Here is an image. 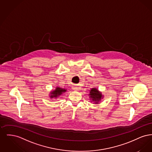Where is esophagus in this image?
<instances>
[{
  "label": "esophagus",
  "instance_id": "1",
  "mask_svg": "<svg viewBox=\"0 0 152 152\" xmlns=\"http://www.w3.org/2000/svg\"><path fill=\"white\" fill-rule=\"evenodd\" d=\"M73 89L74 91H77L79 90V88H78V87H77L74 86V87H73Z\"/></svg>",
  "mask_w": 152,
  "mask_h": 152
}]
</instances>
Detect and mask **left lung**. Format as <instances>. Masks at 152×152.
<instances>
[{"instance_id":"1","label":"left lung","mask_w":152,"mask_h":152,"mask_svg":"<svg viewBox=\"0 0 152 152\" xmlns=\"http://www.w3.org/2000/svg\"><path fill=\"white\" fill-rule=\"evenodd\" d=\"M89 95V98L91 100H92L91 101H94L95 104H99V102L101 101V99L103 97L101 92H99L96 88H92L90 90Z\"/></svg>"}]
</instances>
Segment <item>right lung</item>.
<instances>
[{
    "label": "right lung",
    "mask_w": 152,
    "mask_h": 152,
    "mask_svg": "<svg viewBox=\"0 0 152 152\" xmlns=\"http://www.w3.org/2000/svg\"><path fill=\"white\" fill-rule=\"evenodd\" d=\"M66 89H64V88H61L60 87H56L55 90L51 91L50 92V97L51 99L52 98H58L60 96H61L63 94L66 92Z\"/></svg>",
    "instance_id": "obj_1"
}]
</instances>
